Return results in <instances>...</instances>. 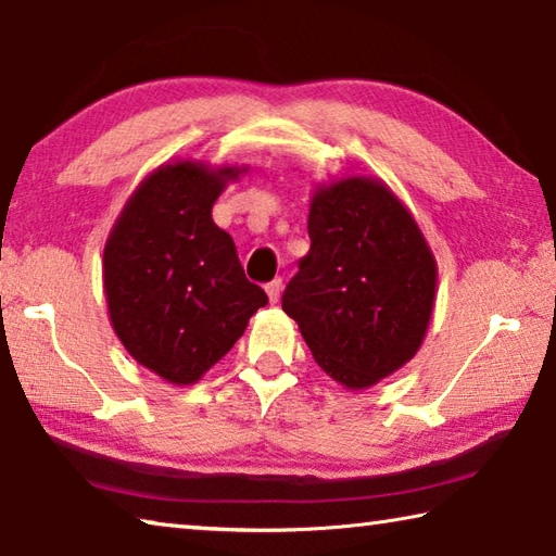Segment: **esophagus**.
<instances>
[{"label": "esophagus", "mask_w": 556, "mask_h": 556, "mask_svg": "<svg viewBox=\"0 0 556 556\" xmlns=\"http://www.w3.org/2000/svg\"><path fill=\"white\" fill-rule=\"evenodd\" d=\"M266 293H268V300H270V303L276 305L278 300H280V293H283V278L270 280V283L266 286Z\"/></svg>", "instance_id": "obj_1"}]
</instances>
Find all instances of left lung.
Segmentation results:
<instances>
[{
  "mask_svg": "<svg viewBox=\"0 0 556 556\" xmlns=\"http://www.w3.org/2000/svg\"><path fill=\"white\" fill-rule=\"evenodd\" d=\"M309 251L283 293L315 362L349 391L405 366L430 325L437 263L386 182L342 178L317 188Z\"/></svg>",
  "mask_w": 556,
  "mask_h": 556,
  "instance_id": "obj_1",
  "label": "left lung"
}]
</instances>
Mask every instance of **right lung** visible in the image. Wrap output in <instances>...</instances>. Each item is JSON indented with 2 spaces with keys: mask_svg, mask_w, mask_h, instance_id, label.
I'll list each match as a JSON object with an SVG mask.
<instances>
[{
  "mask_svg": "<svg viewBox=\"0 0 556 556\" xmlns=\"http://www.w3.org/2000/svg\"><path fill=\"white\" fill-rule=\"evenodd\" d=\"M241 170L161 165L134 190L104 243L114 332L136 362L175 386L200 381L268 303L212 219L214 200Z\"/></svg>",
  "mask_w": 556,
  "mask_h": 556,
  "instance_id": "1",
  "label": "right lung"
}]
</instances>
